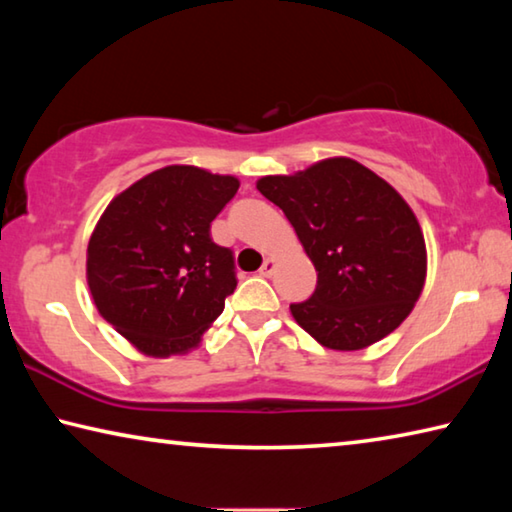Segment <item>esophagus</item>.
Here are the masks:
<instances>
[{
    "label": "esophagus",
    "instance_id": "34e87169",
    "mask_svg": "<svg viewBox=\"0 0 512 512\" xmlns=\"http://www.w3.org/2000/svg\"><path fill=\"white\" fill-rule=\"evenodd\" d=\"M275 266H277V262L273 257H268V259H264V264H262V268H259V275H264V277H271L273 273H275Z\"/></svg>",
    "mask_w": 512,
    "mask_h": 512
}]
</instances>
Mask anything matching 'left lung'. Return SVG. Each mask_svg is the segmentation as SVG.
<instances>
[{
    "mask_svg": "<svg viewBox=\"0 0 512 512\" xmlns=\"http://www.w3.org/2000/svg\"><path fill=\"white\" fill-rule=\"evenodd\" d=\"M257 189L296 230L318 271L311 298L291 305L329 350H363L402 325L427 277V246L409 203L352 158H327Z\"/></svg>",
    "mask_w": 512,
    "mask_h": 512,
    "instance_id": "left-lung-1",
    "label": "left lung"
}]
</instances>
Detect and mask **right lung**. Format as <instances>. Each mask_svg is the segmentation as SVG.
<instances>
[{"mask_svg": "<svg viewBox=\"0 0 512 512\" xmlns=\"http://www.w3.org/2000/svg\"><path fill=\"white\" fill-rule=\"evenodd\" d=\"M235 176L192 164L149 173L112 198L88 244L99 314L146 357L198 348L237 287L232 250L210 223L237 194Z\"/></svg>", "mask_w": 512, "mask_h": 512, "instance_id": "1", "label": "right lung"}]
</instances>
